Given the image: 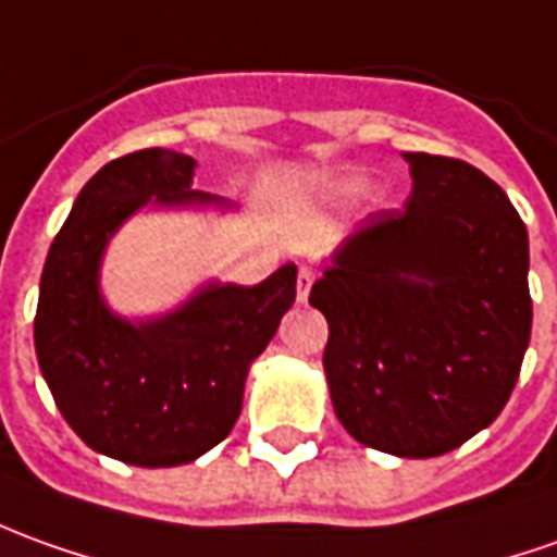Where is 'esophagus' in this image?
Wrapping results in <instances>:
<instances>
[{
	"instance_id": "obj_1",
	"label": "esophagus",
	"mask_w": 557,
	"mask_h": 557,
	"mask_svg": "<svg viewBox=\"0 0 557 557\" xmlns=\"http://www.w3.org/2000/svg\"><path fill=\"white\" fill-rule=\"evenodd\" d=\"M310 286H313V271H310V268H301V271H298V301H308Z\"/></svg>"
}]
</instances>
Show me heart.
I'll return each instance as SVG.
<instances>
[{
    "label": "heart",
    "mask_w": 557,
    "mask_h": 557,
    "mask_svg": "<svg viewBox=\"0 0 557 557\" xmlns=\"http://www.w3.org/2000/svg\"><path fill=\"white\" fill-rule=\"evenodd\" d=\"M362 185H366V176L362 173H338V176H326L323 183H320V195L329 203H344V200H350L354 195L362 191Z\"/></svg>",
    "instance_id": "1"
}]
</instances>
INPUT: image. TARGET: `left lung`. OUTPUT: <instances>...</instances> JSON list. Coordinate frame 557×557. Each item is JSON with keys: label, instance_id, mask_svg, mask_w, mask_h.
<instances>
[{"label": "left lung", "instance_id": "8db88e82", "mask_svg": "<svg viewBox=\"0 0 557 557\" xmlns=\"http://www.w3.org/2000/svg\"><path fill=\"white\" fill-rule=\"evenodd\" d=\"M411 198L369 213L323 262L332 408L350 436L438 457L497 421L531 342L528 228L467 161L403 151Z\"/></svg>", "mask_w": 557, "mask_h": 557}]
</instances>
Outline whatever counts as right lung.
<instances>
[{
  "label": "right lung",
  "instance_id": "add662e5",
  "mask_svg": "<svg viewBox=\"0 0 557 557\" xmlns=\"http://www.w3.org/2000/svg\"><path fill=\"white\" fill-rule=\"evenodd\" d=\"M195 161L143 149L109 161L78 191L48 249L36 357L60 414L97 454L131 467H183L228 436L249 366L295 301L298 268L259 286L203 283L180 308L127 320L109 308L100 268L115 231L151 210H231L191 191Z\"/></svg>",
  "mask_w": 557,
  "mask_h": 557
}]
</instances>
